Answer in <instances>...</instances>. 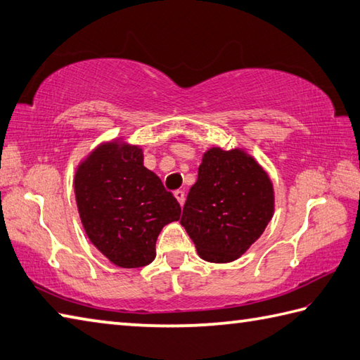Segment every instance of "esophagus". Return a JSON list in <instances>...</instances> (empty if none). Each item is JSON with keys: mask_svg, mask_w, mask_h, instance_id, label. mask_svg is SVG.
Masks as SVG:
<instances>
[{"mask_svg": "<svg viewBox=\"0 0 360 360\" xmlns=\"http://www.w3.org/2000/svg\"><path fill=\"white\" fill-rule=\"evenodd\" d=\"M174 198L178 200V202L181 204V206H184V201H186V193L182 192V190H176V192H174Z\"/></svg>", "mask_w": 360, "mask_h": 360, "instance_id": "esophagus-1", "label": "esophagus"}]
</instances>
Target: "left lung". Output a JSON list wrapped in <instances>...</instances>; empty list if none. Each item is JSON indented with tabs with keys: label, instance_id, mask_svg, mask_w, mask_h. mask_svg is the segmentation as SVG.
I'll return each mask as SVG.
<instances>
[{
	"label": "left lung",
	"instance_id": "obj_1",
	"mask_svg": "<svg viewBox=\"0 0 360 360\" xmlns=\"http://www.w3.org/2000/svg\"><path fill=\"white\" fill-rule=\"evenodd\" d=\"M274 214V188L264 167L243 148L212 146L202 154L181 224L207 262L245 255Z\"/></svg>",
	"mask_w": 360,
	"mask_h": 360
}]
</instances>
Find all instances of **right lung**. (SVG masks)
I'll use <instances>...</instances> for the list:
<instances>
[{
	"mask_svg": "<svg viewBox=\"0 0 360 360\" xmlns=\"http://www.w3.org/2000/svg\"><path fill=\"white\" fill-rule=\"evenodd\" d=\"M73 184L89 240L122 269L151 264L162 228L181 217L179 202L143 165L142 146L123 137L91 150L76 167Z\"/></svg>",
	"mask_w": 360,
	"mask_h": 360,
	"instance_id": "1",
	"label": "right lung"
}]
</instances>
